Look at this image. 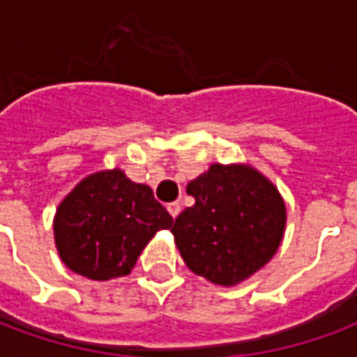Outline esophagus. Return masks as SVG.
Here are the masks:
<instances>
[{
    "label": "esophagus",
    "mask_w": 357,
    "mask_h": 357,
    "mask_svg": "<svg viewBox=\"0 0 357 357\" xmlns=\"http://www.w3.org/2000/svg\"><path fill=\"white\" fill-rule=\"evenodd\" d=\"M168 212H170L172 218H178V214L181 212V206H179V202H170V204H168Z\"/></svg>",
    "instance_id": "esophagus-1"
}]
</instances>
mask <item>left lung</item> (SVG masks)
<instances>
[{"label":"left lung","instance_id":"1","mask_svg":"<svg viewBox=\"0 0 357 357\" xmlns=\"http://www.w3.org/2000/svg\"><path fill=\"white\" fill-rule=\"evenodd\" d=\"M195 204L172 227L187 268L216 284H237L266 266L283 239L284 204L248 166L212 164L187 185Z\"/></svg>","mask_w":357,"mask_h":357}]
</instances>
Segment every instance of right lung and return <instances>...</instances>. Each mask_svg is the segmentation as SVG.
Returning <instances> with one entry per match:
<instances>
[{
    "label": "right lung",
    "instance_id": "right-lung-1",
    "mask_svg": "<svg viewBox=\"0 0 357 357\" xmlns=\"http://www.w3.org/2000/svg\"><path fill=\"white\" fill-rule=\"evenodd\" d=\"M174 218L151 187L133 183L124 172L107 170L82 179L55 216L59 255L74 273L93 281L128 275L141 250Z\"/></svg>",
    "mask_w": 357,
    "mask_h": 357
}]
</instances>
